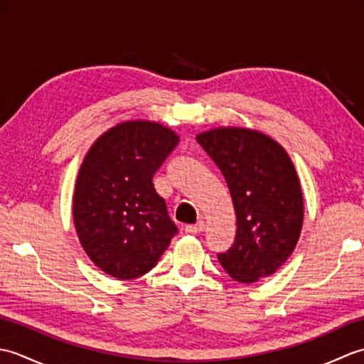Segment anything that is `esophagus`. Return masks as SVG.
Segmentation results:
<instances>
[{"label":"esophagus","mask_w":364,"mask_h":364,"mask_svg":"<svg viewBox=\"0 0 364 364\" xmlns=\"http://www.w3.org/2000/svg\"><path fill=\"white\" fill-rule=\"evenodd\" d=\"M186 233H191V235H196V233H200V231L205 230V222L200 220L197 223H194V225H186Z\"/></svg>","instance_id":"1"}]
</instances>
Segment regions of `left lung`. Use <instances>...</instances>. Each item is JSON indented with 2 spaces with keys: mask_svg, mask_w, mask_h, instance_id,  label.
<instances>
[{
  "mask_svg": "<svg viewBox=\"0 0 364 364\" xmlns=\"http://www.w3.org/2000/svg\"><path fill=\"white\" fill-rule=\"evenodd\" d=\"M197 142L220 168L236 213L235 244L218 258L231 278L255 283L291 257L304 223V196L289 154L249 128H215Z\"/></svg>",
  "mask_w": 364,
  "mask_h": 364,
  "instance_id": "left-lung-1",
  "label": "left lung"
}]
</instances>
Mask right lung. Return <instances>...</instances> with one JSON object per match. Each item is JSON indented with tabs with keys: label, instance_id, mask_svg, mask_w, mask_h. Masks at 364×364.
<instances>
[{
	"label": "right lung",
	"instance_id": "add662e5",
	"mask_svg": "<svg viewBox=\"0 0 364 364\" xmlns=\"http://www.w3.org/2000/svg\"><path fill=\"white\" fill-rule=\"evenodd\" d=\"M180 137L156 122L128 120L90 146L73 194V222L84 252L105 274L133 280L156 266L176 235L153 175Z\"/></svg>",
	"mask_w": 364,
	"mask_h": 364
}]
</instances>
